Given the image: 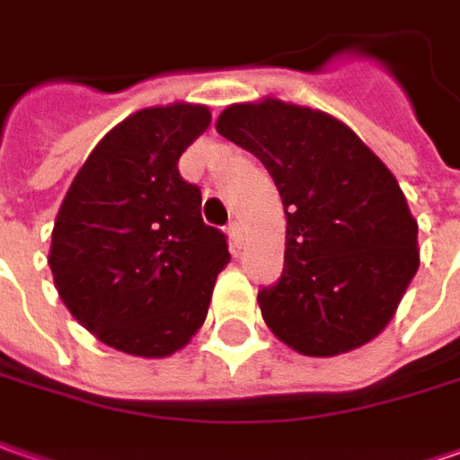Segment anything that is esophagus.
Returning a JSON list of instances; mask_svg holds the SVG:
<instances>
[{
	"mask_svg": "<svg viewBox=\"0 0 460 460\" xmlns=\"http://www.w3.org/2000/svg\"><path fill=\"white\" fill-rule=\"evenodd\" d=\"M229 242L234 250H242V244H244V234H242V224H239V221H231L229 224Z\"/></svg>",
	"mask_w": 460,
	"mask_h": 460,
	"instance_id": "obj_1",
	"label": "esophagus"
}]
</instances>
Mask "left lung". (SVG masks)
<instances>
[{
    "label": "left lung",
    "instance_id": "1",
    "mask_svg": "<svg viewBox=\"0 0 460 460\" xmlns=\"http://www.w3.org/2000/svg\"><path fill=\"white\" fill-rule=\"evenodd\" d=\"M216 130L254 154L286 208V265L257 293L272 334L332 358L378 337L420 268L396 177L342 120L275 97L229 105Z\"/></svg>",
    "mask_w": 460,
    "mask_h": 460
}]
</instances>
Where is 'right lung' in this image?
<instances>
[{"label": "right lung", "mask_w": 460, "mask_h": 460, "mask_svg": "<svg viewBox=\"0 0 460 460\" xmlns=\"http://www.w3.org/2000/svg\"><path fill=\"white\" fill-rule=\"evenodd\" d=\"M210 126L206 105L174 102L128 115L76 172L50 234L53 283L100 342L167 358L203 327L226 236L203 224L182 151Z\"/></svg>", "instance_id": "add662e5"}]
</instances>
